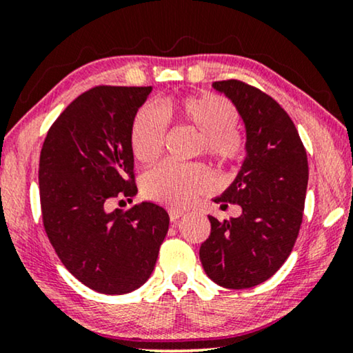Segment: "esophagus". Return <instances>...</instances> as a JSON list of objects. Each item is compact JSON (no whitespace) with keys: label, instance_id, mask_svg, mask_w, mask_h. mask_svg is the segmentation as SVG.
Returning a JSON list of instances; mask_svg holds the SVG:
<instances>
[{"label":"esophagus","instance_id":"1","mask_svg":"<svg viewBox=\"0 0 353 353\" xmlns=\"http://www.w3.org/2000/svg\"><path fill=\"white\" fill-rule=\"evenodd\" d=\"M168 215H170V221H172V223H176V221L180 220L181 216H183V212H181V210H173V209H170V210H168Z\"/></svg>","mask_w":353,"mask_h":353}]
</instances>
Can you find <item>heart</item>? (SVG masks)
Masks as SVG:
<instances>
[{
    "label": "heart",
    "instance_id": "heart-1",
    "mask_svg": "<svg viewBox=\"0 0 353 353\" xmlns=\"http://www.w3.org/2000/svg\"><path fill=\"white\" fill-rule=\"evenodd\" d=\"M238 110L221 96L212 93L163 98L148 103L134 114L130 125V148L137 161L152 162L163 148L168 122L190 125L199 132L197 149L220 163L231 165L245 154V137L236 128ZM215 185L214 175L201 163L162 162L143 175L148 199L168 207H185Z\"/></svg>",
    "mask_w": 353,
    "mask_h": 353
}]
</instances>
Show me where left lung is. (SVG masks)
Wrapping results in <instances>:
<instances>
[{
    "label": "left lung",
    "instance_id": "1",
    "mask_svg": "<svg viewBox=\"0 0 353 353\" xmlns=\"http://www.w3.org/2000/svg\"><path fill=\"white\" fill-rule=\"evenodd\" d=\"M233 101L245 123L248 156L216 204H239L238 219L210 220L199 257L207 276L228 289L267 281L281 268L302 225L308 183L303 143L286 110L263 91L241 80L214 81Z\"/></svg>",
    "mask_w": 353,
    "mask_h": 353
}]
</instances>
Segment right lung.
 Returning <instances> with one entry per match:
<instances>
[{"label":"right lung","mask_w":353,"mask_h":353,"mask_svg":"<svg viewBox=\"0 0 353 353\" xmlns=\"http://www.w3.org/2000/svg\"><path fill=\"white\" fill-rule=\"evenodd\" d=\"M152 86H94L54 120L40 154L43 226L57 257L85 286L127 294L151 276L168 231L152 202L109 212L137 194L130 125Z\"/></svg>","instance_id":"1"}]
</instances>
